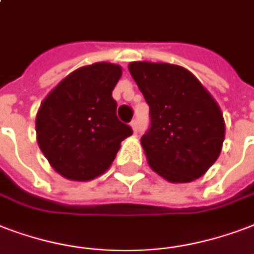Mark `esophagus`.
Instances as JSON below:
<instances>
[{"label":"esophagus","mask_w":254,"mask_h":254,"mask_svg":"<svg viewBox=\"0 0 254 254\" xmlns=\"http://www.w3.org/2000/svg\"><path fill=\"white\" fill-rule=\"evenodd\" d=\"M130 127H131V129H133V131H134V133H137V130H138V123H137V120H133V121H131Z\"/></svg>","instance_id":"34e87169"}]
</instances>
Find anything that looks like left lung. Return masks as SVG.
Returning <instances> with one entry per match:
<instances>
[{"instance_id":"8db88e82","label":"left lung","mask_w":254,"mask_h":254,"mask_svg":"<svg viewBox=\"0 0 254 254\" xmlns=\"http://www.w3.org/2000/svg\"><path fill=\"white\" fill-rule=\"evenodd\" d=\"M127 67L150 109V127L141 138L149 166L169 183L200 179L225 138L216 100L180 65L134 61Z\"/></svg>"}]
</instances>
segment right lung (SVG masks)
<instances>
[{"mask_svg": "<svg viewBox=\"0 0 254 254\" xmlns=\"http://www.w3.org/2000/svg\"><path fill=\"white\" fill-rule=\"evenodd\" d=\"M123 75L117 64L96 63L66 75L36 116L38 146L50 166L71 181H90L109 169L131 127L116 116L112 97Z\"/></svg>", "mask_w": 254, "mask_h": 254, "instance_id": "right-lung-1", "label": "right lung"}]
</instances>
